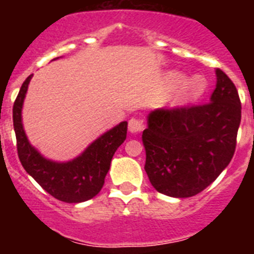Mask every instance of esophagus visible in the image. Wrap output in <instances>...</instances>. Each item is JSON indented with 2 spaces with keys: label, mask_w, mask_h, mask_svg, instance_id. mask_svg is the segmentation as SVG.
Listing matches in <instances>:
<instances>
[{
  "label": "esophagus",
  "mask_w": 254,
  "mask_h": 254,
  "mask_svg": "<svg viewBox=\"0 0 254 254\" xmlns=\"http://www.w3.org/2000/svg\"><path fill=\"white\" fill-rule=\"evenodd\" d=\"M128 129L132 133H138L143 129V122L138 118H131L128 121Z\"/></svg>",
  "instance_id": "34e87169"
}]
</instances>
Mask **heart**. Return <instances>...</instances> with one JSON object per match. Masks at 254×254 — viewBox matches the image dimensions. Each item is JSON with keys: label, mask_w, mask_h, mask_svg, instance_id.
<instances>
[{"label": "heart", "mask_w": 254, "mask_h": 254, "mask_svg": "<svg viewBox=\"0 0 254 254\" xmlns=\"http://www.w3.org/2000/svg\"><path fill=\"white\" fill-rule=\"evenodd\" d=\"M185 78V75L181 72H172L168 75V81L170 85H177ZM206 81L201 76H193L188 78L185 84L182 85L181 91L178 94V100L181 103L190 102V100L197 99L201 94L205 91Z\"/></svg>", "instance_id": "obj_1"}]
</instances>
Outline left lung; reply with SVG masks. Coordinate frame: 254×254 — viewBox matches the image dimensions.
<instances>
[{"label":"left lung","mask_w":254,"mask_h":254,"mask_svg":"<svg viewBox=\"0 0 254 254\" xmlns=\"http://www.w3.org/2000/svg\"><path fill=\"white\" fill-rule=\"evenodd\" d=\"M208 103L161 108L147 117L142 132L150 183L177 198L196 196L229 165L237 146L242 104L233 81L216 69Z\"/></svg>","instance_id":"8db88e82"}]
</instances>
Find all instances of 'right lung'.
I'll use <instances>...</instances> for the list:
<instances>
[{
	"label": "right lung",
	"mask_w": 254,
	"mask_h": 254,
	"mask_svg": "<svg viewBox=\"0 0 254 254\" xmlns=\"http://www.w3.org/2000/svg\"><path fill=\"white\" fill-rule=\"evenodd\" d=\"M31 76L22 82L12 108L13 129L21 165L40 187L60 201L78 203L93 198L104 185V178L111 168L114 152L126 140L127 122H121L105 132L73 160L57 163L46 159L31 146L22 127V103Z\"/></svg>",
	"instance_id": "right-lung-1"
}]
</instances>
